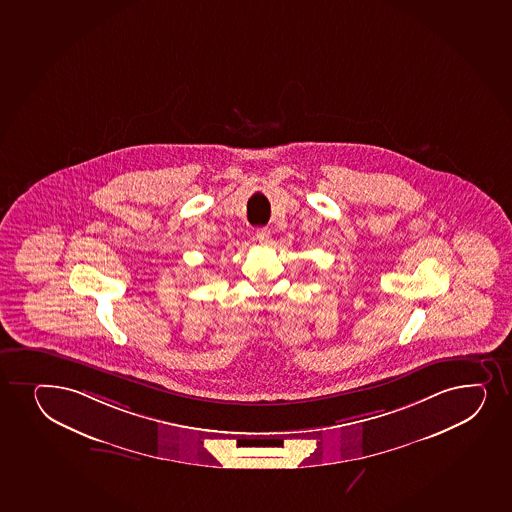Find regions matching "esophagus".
<instances>
[{"label": "esophagus", "instance_id": "obj_1", "mask_svg": "<svg viewBox=\"0 0 512 512\" xmlns=\"http://www.w3.org/2000/svg\"><path fill=\"white\" fill-rule=\"evenodd\" d=\"M255 238H257L260 243H269L270 231L267 230V228H259L257 233H255Z\"/></svg>", "mask_w": 512, "mask_h": 512}]
</instances>
